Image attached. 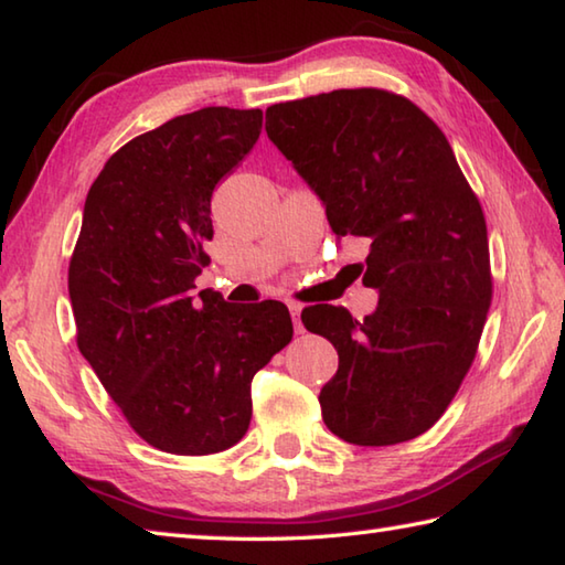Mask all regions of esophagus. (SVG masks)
Wrapping results in <instances>:
<instances>
[{
	"label": "esophagus",
	"mask_w": 565,
	"mask_h": 565,
	"mask_svg": "<svg viewBox=\"0 0 565 565\" xmlns=\"http://www.w3.org/2000/svg\"><path fill=\"white\" fill-rule=\"evenodd\" d=\"M289 311L294 318V331L303 333V323H301V303H289Z\"/></svg>",
	"instance_id": "obj_1"
}]
</instances>
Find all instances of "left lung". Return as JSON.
I'll return each instance as SVG.
<instances>
[{
  "instance_id": "left-lung-1",
  "label": "left lung",
  "mask_w": 565,
  "mask_h": 565,
  "mask_svg": "<svg viewBox=\"0 0 565 565\" xmlns=\"http://www.w3.org/2000/svg\"><path fill=\"white\" fill-rule=\"evenodd\" d=\"M266 136L321 198L338 239L367 244L377 309H303L338 351L318 395L345 443L385 447L433 427L477 355L491 303L487 222L445 132L413 100L341 88L266 108Z\"/></svg>"
}]
</instances>
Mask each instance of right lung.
Masks as SVG:
<instances>
[{
	"mask_svg": "<svg viewBox=\"0 0 565 565\" xmlns=\"http://www.w3.org/2000/svg\"><path fill=\"white\" fill-rule=\"evenodd\" d=\"M259 132V108L184 113L113 152L88 190L68 264L76 343L128 425L160 452L237 445L256 371L294 335L281 301L192 296L210 264L212 192Z\"/></svg>",
	"mask_w": 565,
	"mask_h": 565,
	"instance_id": "right-lung-1",
	"label": "right lung"
}]
</instances>
